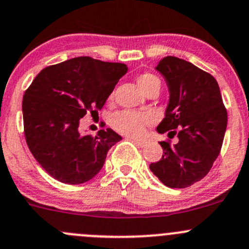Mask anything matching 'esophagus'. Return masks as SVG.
Instances as JSON below:
<instances>
[{"instance_id": "34e87169", "label": "esophagus", "mask_w": 249, "mask_h": 249, "mask_svg": "<svg viewBox=\"0 0 249 249\" xmlns=\"http://www.w3.org/2000/svg\"><path fill=\"white\" fill-rule=\"evenodd\" d=\"M132 141H134L135 143H136L137 145H139V147H145V145H147V142H145V141H142V140H137V139H131Z\"/></svg>"}]
</instances>
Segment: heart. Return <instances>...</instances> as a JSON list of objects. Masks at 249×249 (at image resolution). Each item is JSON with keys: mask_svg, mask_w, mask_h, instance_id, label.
Segmentation results:
<instances>
[{"mask_svg": "<svg viewBox=\"0 0 249 249\" xmlns=\"http://www.w3.org/2000/svg\"><path fill=\"white\" fill-rule=\"evenodd\" d=\"M137 83L143 91H147L154 85H160L159 78L150 73L140 76L137 78ZM153 120H154V117L150 113L122 110V112H118L113 115L110 124L114 127V130H117L120 134L131 137H141L144 132L145 125L153 123Z\"/></svg>", "mask_w": 249, "mask_h": 249, "instance_id": "obj_1", "label": "heart"}]
</instances>
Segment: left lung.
<instances>
[{
    "label": "left lung",
    "instance_id": "obj_1",
    "mask_svg": "<svg viewBox=\"0 0 249 249\" xmlns=\"http://www.w3.org/2000/svg\"><path fill=\"white\" fill-rule=\"evenodd\" d=\"M155 70L170 92L157 131L177 134L178 142H160L164 155L149 169L166 187L187 188L202 179L219 155L228 113L217 80L192 62L166 56Z\"/></svg>",
    "mask_w": 249,
    "mask_h": 249
}]
</instances>
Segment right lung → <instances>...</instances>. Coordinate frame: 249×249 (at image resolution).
Returning a JSON list of instances; mask_svg holds the SVG:
<instances>
[{"label":"right lung","instance_id":"add662e5","mask_svg":"<svg viewBox=\"0 0 249 249\" xmlns=\"http://www.w3.org/2000/svg\"><path fill=\"white\" fill-rule=\"evenodd\" d=\"M127 66L79 56L42 70L22 97L24 132L30 152L53 178L82 184L102 169L122 136L112 129L95 137L79 134L80 118L104 107Z\"/></svg>","mask_w":249,"mask_h":249}]
</instances>
